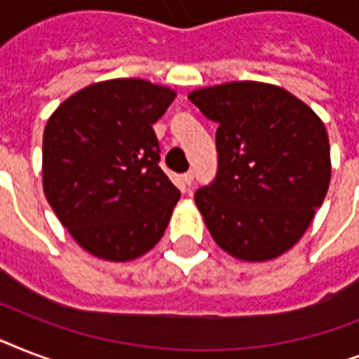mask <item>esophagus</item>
Returning <instances> with one entry per match:
<instances>
[{
    "label": "esophagus",
    "mask_w": 359,
    "mask_h": 359,
    "mask_svg": "<svg viewBox=\"0 0 359 359\" xmlns=\"http://www.w3.org/2000/svg\"><path fill=\"white\" fill-rule=\"evenodd\" d=\"M182 180H184L186 186H191V182H194V173H191V171L184 173L182 175Z\"/></svg>",
    "instance_id": "34e87169"
}]
</instances>
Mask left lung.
Instances as JSON below:
<instances>
[{"label":"left lung","instance_id":"obj_1","mask_svg":"<svg viewBox=\"0 0 359 359\" xmlns=\"http://www.w3.org/2000/svg\"><path fill=\"white\" fill-rule=\"evenodd\" d=\"M218 123V173L196 191L214 242L240 261L289 251L323 205L332 177L328 132L300 98L261 81L188 95Z\"/></svg>","mask_w":359,"mask_h":359}]
</instances>
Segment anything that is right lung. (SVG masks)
I'll return each instance as SVG.
<instances>
[{
    "label": "right lung",
    "mask_w": 359,
    "mask_h": 359,
    "mask_svg": "<svg viewBox=\"0 0 359 359\" xmlns=\"http://www.w3.org/2000/svg\"><path fill=\"white\" fill-rule=\"evenodd\" d=\"M177 97L137 78L98 81L69 97L42 137V188L72 238L124 262L162 238L180 191L160 162L152 124Z\"/></svg>",
    "instance_id": "1"
}]
</instances>
